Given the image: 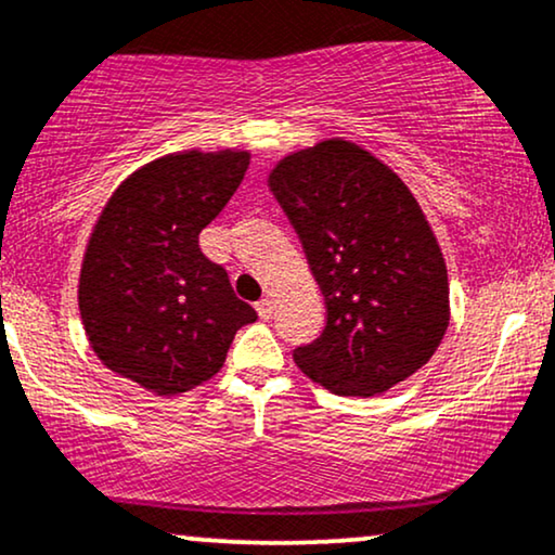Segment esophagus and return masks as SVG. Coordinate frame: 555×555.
<instances>
[{
    "mask_svg": "<svg viewBox=\"0 0 555 555\" xmlns=\"http://www.w3.org/2000/svg\"><path fill=\"white\" fill-rule=\"evenodd\" d=\"M256 312H258V318H261L263 322L271 320V314H273V301H271V299L256 301Z\"/></svg>",
    "mask_w": 555,
    "mask_h": 555,
    "instance_id": "esophagus-1",
    "label": "esophagus"
}]
</instances>
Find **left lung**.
I'll list each match as a JSON object with an SVG mask.
<instances>
[{"mask_svg":"<svg viewBox=\"0 0 555 555\" xmlns=\"http://www.w3.org/2000/svg\"><path fill=\"white\" fill-rule=\"evenodd\" d=\"M269 189L325 297V330L294 350L338 397H374L423 369L451 320L443 250L410 186L346 138L294 151Z\"/></svg>","mask_w":555,"mask_h":555,"instance_id":"obj_1","label":"left lung"}]
</instances>
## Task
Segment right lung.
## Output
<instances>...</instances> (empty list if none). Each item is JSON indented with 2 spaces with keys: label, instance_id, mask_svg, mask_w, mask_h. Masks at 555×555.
<instances>
[{
  "label": "right lung",
  "instance_id": "obj_1",
  "mask_svg": "<svg viewBox=\"0 0 555 555\" xmlns=\"http://www.w3.org/2000/svg\"><path fill=\"white\" fill-rule=\"evenodd\" d=\"M250 151L186 149L135 168L91 228L79 312L94 356L158 397L212 378L256 310L199 250L248 171Z\"/></svg>",
  "mask_w": 555,
  "mask_h": 555
}]
</instances>
